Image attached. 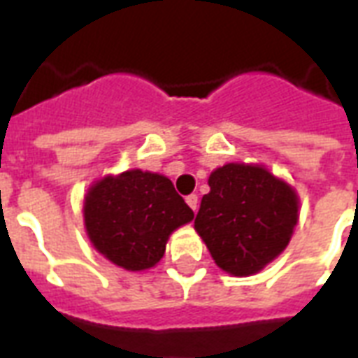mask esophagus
<instances>
[{
	"label": "esophagus",
	"mask_w": 358,
	"mask_h": 358,
	"mask_svg": "<svg viewBox=\"0 0 358 358\" xmlns=\"http://www.w3.org/2000/svg\"><path fill=\"white\" fill-rule=\"evenodd\" d=\"M185 203L189 204V208L193 210V212H197V208H199V197H197V195H187V197H185Z\"/></svg>",
	"instance_id": "34e87169"
}]
</instances>
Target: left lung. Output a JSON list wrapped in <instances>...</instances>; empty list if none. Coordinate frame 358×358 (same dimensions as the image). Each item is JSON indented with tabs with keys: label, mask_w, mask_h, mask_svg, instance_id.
Returning <instances> with one entry per match:
<instances>
[{
	"label": "left lung",
	"mask_w": 358,
	"mask_h": 358,
	"mask_svg": "<svg viewBox=\"0 0 358 358\" xmlns=\"http://www.w3.org/2000/svg\"><path fill=\"white\" fill-rule=\"evenodd\" d=\"M195 229L215 264L250 276L276 259L299 220V199L263 167L229 163L208 178Z\"/></svg>",
	"instance_id": "left-lung-1"
}]
</instances>
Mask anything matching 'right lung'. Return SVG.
Returning <instances> with one entry per match:
<instances>
[{"label": "right lung", "mask_w": 358, "mask_h": 358, "mask_svg": "<svg viewBox=\"0 0 358 358\" xmlns=\"http://www.w3.org/2000/svg\"><path fill=\"white\" fill-rule=\"evenodd\" d=\"M191 220L193 210L171 180L138 169L99 180L84 201L92 244L125 270H144L159 263L169 234Z\"/></svg>", "instance_id": "obj_1"}]
</instances>
